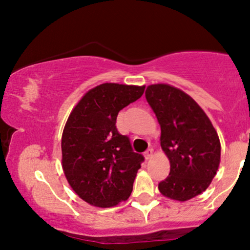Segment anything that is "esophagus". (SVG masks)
<instances>
[{"label":"esophagus","mask_w":250,"mask_h":250,"mask_svg":"<svg viewBox=\"0 0 250 250\" xmlns=\"http://www.w3.org/2000/svg\"><path fill=\"white\" fill-rule=\"evenodd\" d=\"M152 154H153V150H152V148H148V150L145 151V153H144L145 159H146V160L151 159V158H152Z\"/></svg>","instance_id":"obj_1"}]
</instances>
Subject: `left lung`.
<instances>
[{
    "instance_id": "left-lung-1",
    "label": "left lung",
    "mask_w": 250,
    "mask_h": 250,
    "mask_svg": "<svg viewBox=\"0 0 250 250\" xmlns=\"http://www.w3.org/2000/svg\"><path fill=\"white\" fill-rule=\"evenodd\" d=\"M162 129L160 145L170 169L158 188L166 197L188 201L209 187L220 163V142L204 110L187 93L167 84L145 91Z\"/></svg>"
}]
</instances>
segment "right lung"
<instances>
[{
	"mask_svg": "<svg viewBox=\"0 0 250 250\" xmlns=\"http://www.w3.org/2000/svg\"><path fill=\"white\" fill-rule=\"evenodd\" d=\"M145 86L105 83L90 90L69 115L62 134V167L82 200L109 208L128 200L144 157L116 129L119 112Z\"/></svg>",
	"mask_w": 250,
	"mask_h": 250,
	"instance_id": "add662e5",
	"label": "right lung"
}]
</instances>
